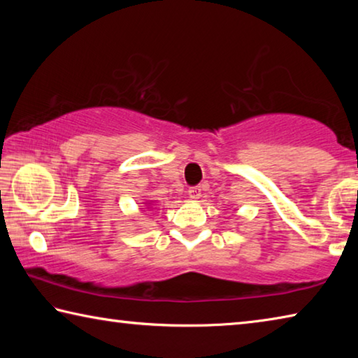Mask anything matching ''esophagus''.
Returning a JSON list of instances; mask_svg holds the SVG:
<instances>
[{
	"instance_id": "1",
	"label": "esophagus",
	"mask_w": 358,
	"mask_h": 358,
	"mask_svg": "<svg viewBox=\"0 0 358 358\" xmlns=\"http://www.w3.org/2000/svg\"><path fill=\"white\" fill-rule=\"evenodd\" d=\"M187 194H189V197L192 199L194 202L196 201H199V199H201V196H202V189H201V186H196V187H191L189 191H187Z\"/></svg>"
}]
</instances>
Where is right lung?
I'll return each mask as SVG.
<instances>
[{"label": "right lung", "instance_id": "1", "mask_svg": "<svg viewBox=\"0 0 358 358\" xmlns=\"http://www.w3.org/2000/svg\"><path fill=\"white\" fill-rule=\"evenodd\" d=\"M155 207V202L151 201V202H145V208L147 210H150V208H153Z\"/></svg>", "mask_w": 358, "mask_h": 358}]
</instances>
